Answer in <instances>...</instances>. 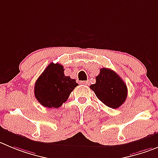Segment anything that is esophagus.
I'll return each instance as SVG.
<instances>
[{
	"label": "esophagus",
	"mask_w": 158,
	"mask_h": 158,
	"mask_svg": "<svg viewBox=\"0 0 158 158\" xmlns=\"http://www.w3.org/2000/svg\"><path fill=\"white\" fill-rule=\"evenodd\" d=\"M80 83L82 84V85H85V86H88L89 84V81H81Z\"/></svg>",
	"instance_id": "obj_1"
}]
</instances>
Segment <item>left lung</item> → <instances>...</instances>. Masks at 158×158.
I'll return each instance as SVG.
<instances>
[{
	"label": "left lung",
	"mask_w": 158,
	"mask_h": 158,
	"mask_svg": "<svg viewBox=\"0 0 158 158\" xmlns=\"http://www.w3.org/2000/svg\"><path fill=\"white\" fill-rule=\"evenodd\" d=\"M100 101L110 108L120 107L127 97V86L111 69L103 68L96 77V83L89 86Z\"/></svg>",
	"instance_id": "left-lung-1"
}]
</instances>
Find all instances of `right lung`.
Returning a JSON list of instances; mask_svg holds the SVG:
<instances>
[{
	"instance_id": "obj_1",
	"label": "right lung",
	"mask_w": 158,
	"mask_h": 158,
	"mask_svg": "<svg viewBox=\"0 0 158 158\" xmlns=\"http://www.w3.org/2000/svg\"><path fill=\"white\" fill-rule=\"evenodd\" d=\"M64 71L61 64L51 63L36 80L35 97L44 107L48 108L61 107L78 86L76 79L64 76Z\"/></svg>"
}]
</instances>
